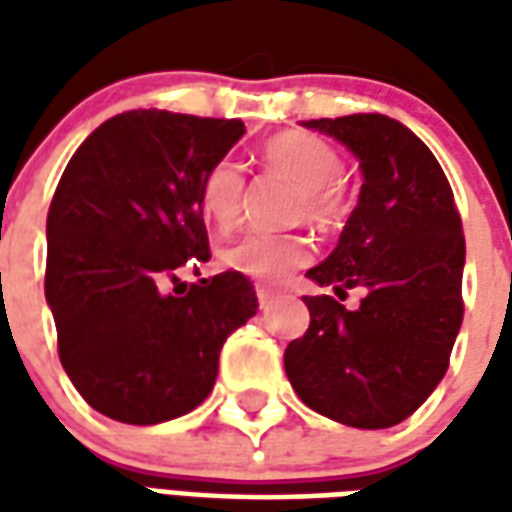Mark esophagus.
Here are the masks:
<instances>
[{"instance_id": "esophagus-1", "label": "esophagus", "mask_w": 512, "mask_h": 512, "mask_svg": "<svg viewBox=\"0 0 512 512\" xmlns=\"http://www.w3.org/2000/svg\"><path fill=\"white\" fill-rule=\"evenodd\" d=\"M274 299H277V290L266 288V285H257V304H260V310L271 307V304H274Z\"/></svg>"}]
</instances>
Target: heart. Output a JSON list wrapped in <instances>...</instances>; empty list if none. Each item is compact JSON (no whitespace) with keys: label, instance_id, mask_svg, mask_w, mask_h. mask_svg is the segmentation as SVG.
<instances>
[{"label":"heart","instance_id":"1","mask_svg":"<svg viewBox=\"0 0 512 512\" xmlns=\"http://www.w3.org/2000/svg\"><path fill=\"white\" fill-rule=\"evenodd\" d=\"M263 164L274 175L299 189L293 202V219L315 227H337L348 213V197L340 186L343 158L326 139L304 131H282L263 145ZM244 169L233 158H222L208 169L200 189L202 216L219 233H230L241 222L244 208ZM224 268L260 282H285L312 260L310 238L296 233L246 235L219 255Z\"/></svg>","mask_w":512,"mask_h":512}]
</instances>
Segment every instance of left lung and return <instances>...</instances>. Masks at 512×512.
Wrapping results in <instances>:
<instances>
[{"instance_id": "left-lung-1", "label": "left lung", "mask_w": 512, "mask_h": 512, "mask_svg": "<svg viewBox=\"0 0 512 512\" xmlns=\"http://www.w3.org/2000/svg\"><path fill=\"white\" fill-rule=\"evenodd\" d=\"M301 126L348 147L365 178L334 252L307 277L365 299L345 310L334 296H304L310 329L285 348V373L323 417L392 428L439 386L461 332V216L436 156L403 123L373 112Z\"/></svg>"}]
</instances>
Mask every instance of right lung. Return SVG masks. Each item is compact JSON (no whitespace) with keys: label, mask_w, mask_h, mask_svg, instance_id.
Returning a JSON list of instances; mask_svg holds the SVG:
<instances>
[{"label":"right lung","mask_w":512,"mask_h":512,"mask_svg":"<svg viewBox=\"0 0 512 512\" xmlns=\"http://www.w3.org/2000/svg\"><path fill=\"white\" fill-rule=\"evenodd\" d=\"M246 134L241 120L134 109L73 153L46 219V301L60 362L109 419L156 425L211 395L224 340L257 312L238 271L164 290L205 263L200 189Z\"/></svg>","instance_id":"add662e5"}]
</instances>
